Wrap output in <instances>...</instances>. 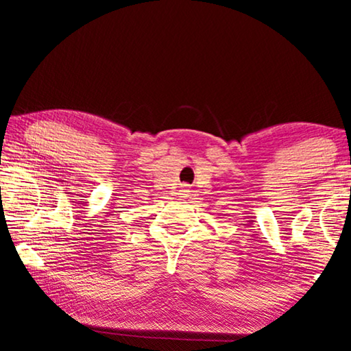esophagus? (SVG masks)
Returning <instances> with one entry per match:
<instances>
[{
  "instance_id": "34e87169",
  "label": "esophagus",
  "mask_w": 351,
  "mask_h": 351,
  "mask_svg": "<svg viewBox=\"0 0 351 351\" xmlns=\"http://www.w3.org/2000/svg\"><path fill=\"white\" fill-rule=\"evenodd\" d=\"M189 186H182L180 189V195H182V198H186V196H189Z\"/></svg>"
}]
</instances>
